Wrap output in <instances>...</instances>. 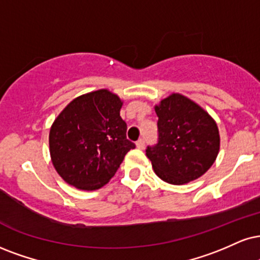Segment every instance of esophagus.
<instances>
[{
    "label": "esophagus",
    "mask_w": 260,
    "mask_h": 260,
    "mask_svg": "<svg viewBox=\"0 0 260 260\" xmlns=\"http://www.w3.org/2000/svg\"><path fill=\"white\" fill-rule=\"evenodd\" d=\"M136 147L139 149H143L145 148V139H140L139 141L136 142Z\"/></svg>",
    "instance_id": "34e87169"
}]
</instances>
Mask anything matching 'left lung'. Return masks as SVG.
<instances>
[{
  "label": "left lung",
  "mask_w": 260,
  "mask_h": 260,
  "mask_svg": "<svg viewBox=\"0 0 260 260\" xmlns=\"http://www.w3.org/2000/svg\"><path fill=\"white\" fill-rule=\"evenodd\" d=\"M158 143L146 155L156 176L181 185L203 176L219 152L216 121L206 111L181 94H172L155 106Z\"/></svg>",
  "instance_id": "obj_1"
}]
</instances>
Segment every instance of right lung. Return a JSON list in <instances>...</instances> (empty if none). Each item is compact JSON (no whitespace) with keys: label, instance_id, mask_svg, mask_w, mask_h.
Segmentation results:
<instances>
[{"label":"right lung","instance_id":"right-lung-1","mask_svg":"<svg viewBox=\"0 0 260 260\" xmlns=\"http://www.w3.org/2000/svg\"><path fill=\"white\" fill-rule=\"evenodd\" d=\"M123 102L101 89L78 96L50 127L49 148L57 174L73 187L95 190L107 183L135 143L126 139Z\"/></svg>","mask_w":260,"mask_h":260}]
</instances>
